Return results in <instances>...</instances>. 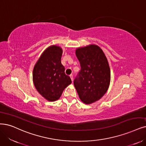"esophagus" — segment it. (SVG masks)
Wrapping results in <instances>:
<instances>
[{"mask_svg":"<svg viewBox=\"0 0 146 146\" xmlns=\"http://www.w3.org/2000/svg\"><path fill=\"white\" fill-rule=\"evenodd\" d=\"M70 78H71L72 81L73 82V76L72 74H71V75H70Z\"/></svg>","mask_w":146,"mask_h":146,"instance_id":"1","label":"esophagus"}]
</instances>
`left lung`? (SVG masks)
Segmentation results:
<instances>
[{
    "label": "left lung",
    "mask_w": 146,
    "mask_h": 146,
    "mask_svg": "<svg viewBox=\"0 0 146 146\" xmlns=\"http://www.w3.org/2000/svg\"><path fill=\"white\" fill-rule=\"evenodd\" d=\"M76 55L80 70L74 85L82 102L93 104L102 98L109 88L111 72L108 61L101 48L95 44L78 48Z\"/></svg>",
    "instance_id": "obj_1"
}]
</instances>
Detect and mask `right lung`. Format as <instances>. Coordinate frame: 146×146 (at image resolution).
Wrapping results in <instances>:
<instances>
[{
	"mask_svg": "<svg viewBox=\"0 0 146 146\" xmlns=\"http://www.w3.org/2000/svg\"><path fill=\"white\" fill-rule=\"evenodd\" d=\"M62 49L51 46L43 52L35 64L32 77L35 87L44 98L50 102L60 98L64 90L72 83L65 74L61 59Z\"/></svg>",
	"mask_w": 146,
	"mask_h": 146,
	"instance_id": "right-lung-1",
	"label": "right lung"
}]
</instances>
